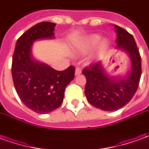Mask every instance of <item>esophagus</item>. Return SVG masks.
<instances>
[{
	"mask_svg": "<svg viewBox=\"0 0 149 149\" xmlns=\"http://www.w3.org/2000/svg\"><path fill=\"white\" fill-rule=\"evenodd\" d=\"M81 73V69L80 68H77L75 70V76H78Z\"/></svg>",
	"mask_w": 149,
	"mask_h": 149,
	"instance_id": "1",
	"label": "esophagus"
}]
</instances>
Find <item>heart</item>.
I'll return each mask as SVG.
<instances>
[{
    "instance_id": "b5f03b06",
    "label": "heart",
    "mask_w": 149,
    "mask_h": 149,
    "mask_svg": "<svg viewBox=\"0 0 149 149\" xmlns=\"http://www.w3.org/2000/svg\"><path fill=\"white\" fill-rule=\"evenodd\" d=\"M100 37L99 35H96V34L90 35V36H88V37L82 38L80 40H77V42L75 43L74 48L76 50H77V51L81 52H88V51L92 50L94 47H96L98 42L100 41ZM107 46H108L107 40H103L100 42L98 54H101L106 49Z\"/></svg>"
}]
</instances>
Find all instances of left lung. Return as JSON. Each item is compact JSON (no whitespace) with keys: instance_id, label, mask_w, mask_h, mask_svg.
Here are the masks:
<instances>
[{"instance_id":"left-lung-1","label":"left lung","mask_w":149,"mask_h":149,"mask_svg":"<svg viewBox=\"0 0 149 149\" xmlns=\"http://www.w3.org/2000/svg\"><path fill=\"white\" fill-rule=\"evenodd\" d=\"M116 33V47L128 55L130 69L122 76H111L102 62L83 70L87 82L84 93L88 101L104 111L121 109L136 92L141 76V59L134 38L127 31L113 24Z\"/></svg>"}]
</instances>
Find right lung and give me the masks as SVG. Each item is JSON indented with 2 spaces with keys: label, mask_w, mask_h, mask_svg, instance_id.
Wrapping results in <instances>:
<instances>
[{
  "label": "right lung",
  "mask_w": 149,
  "mask_h": 149,
  "mask_svg": "<svg viewBox=\"0 0 149 149\" xmlns=\"http://www.w3.org/2000/svg\"><path fill=\"white\" fill-rule=\"evenodd\" d=\"M55 23L45 21L30 28L17 40L13 56L15 89L24 105L39 114L49 113L61 106L65 88L74 78V67L56 71L33 54L35 41L55 39Z\"/></svg>",
  "instance_id": "1"
}]
</instances>
